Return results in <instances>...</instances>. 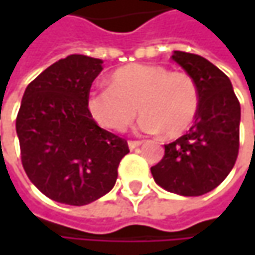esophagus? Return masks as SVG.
<instances>
[{
  "label": "esophagus",
  "instance_id": "34e87169",
  "mask_svg": "<svg viewBox=\"0 0 255 255\" xmlns=\"http://www.w3.org/2000/svg\"><path fill=\"white\" fill-rule=\"evenodd\" d=\"M143 144V141H140V140H129L128 141V147L132 150V149H135V147H138V146H141Z\"/></svg>",
  "mask_w": 255,
  "mask_h": 255
}]
</instances>
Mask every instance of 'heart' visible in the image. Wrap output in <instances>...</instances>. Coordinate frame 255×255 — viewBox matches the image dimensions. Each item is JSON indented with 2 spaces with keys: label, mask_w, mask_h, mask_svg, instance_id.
I'll return each mask as SVG.
<instances>
[{
  "label": "heart",
  "mask_w": 255,
  "mask_h": 255,
  "mask_svg": "<svg viewBox=\"0 0 255 255\" xmlns=\"http://www.w3.org/2000/svg\"><path fill=\"white\" fill-rule=\"evenodd\" d=\"M87 111L100 127L124 131L138 112V129L164 131L178 137L193 124L199 111V90L193 78L153 63H131L111 75V87L91 90Z\"/></svg>",
  "instance_id": "1"
}]
</instances>
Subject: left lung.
I'll return each mask as SVG.
<instances>
[{
    "instance_id": "obj_1",
    "label": "left lung",
    "mask_w": 255,
    "mask_h": 255,
    "mask_svg": "<svg viewBox=\"0 0 255 255\" xmlns=\"http://www.w3.org/2000/svg\"><path fill=\"white\" fill-rule=\"evenodd\" d=\"M178 63L199 90V111L190 129L165 144V155L150 168L162 189L181 196H199L228 177L238 158L241 105L230 79L207 59L174 51Z\"/></svg>"
}]
</instances>
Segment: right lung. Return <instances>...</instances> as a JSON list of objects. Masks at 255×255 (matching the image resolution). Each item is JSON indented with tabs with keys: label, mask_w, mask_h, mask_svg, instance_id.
Here are the masks:
<instances>
[{
	"label": "right lung",
	"mask_w": 255,
	"mask_h": 255,
	"mask_svg": "<svg viewBox=\"0 0 255 255\" xmlns=\"http://www.w3.org/2000/svg\"><path fill=\"white\" fill-rule=\"evenodd\" d=\"M103 60L72 54L48 66L25 90L16 120L22 164L50 199L87 205L106 195L129 152L127 140L103 129L87 111Z\"/></svg>",
	"instance_id": "right-lung-1"
}]
</instances>
